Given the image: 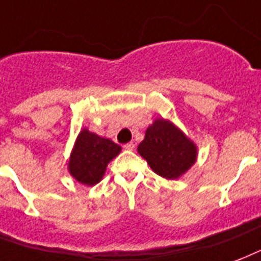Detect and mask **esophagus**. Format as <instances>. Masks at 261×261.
Returning a JSON list of instances; mask_svg holds the SVG:
<instances>
[{
	"label": "esophagus",
	"instance_id": "34e87169",
	"mask_svg": "<svg viewBox=\"0 0 261 261\" xmlns=\"http://www.w3.org/2000/svg\"><path fill=\"white\" fill-rule=\"evenodd\" d=\"M124 149H128V151H132V149H135V143H126V144L124 145Z\"/></svg>",
	"mask_w": 261,
	"mask_h": 261
}]
</instances>
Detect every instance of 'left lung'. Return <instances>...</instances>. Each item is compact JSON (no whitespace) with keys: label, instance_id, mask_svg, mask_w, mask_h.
I'll return each mask as SVG.
<instances>
[{"label":"left lung","instance_id":"obj_1","mask_svg":"<svg viewBox=\"0 0 261 261\" xmlns=\"http://www.w3.org/2000/svg\"><path fill=\"white\" fill-rule=\"evenodd\" d=\"M137 151L156 174L178 178L195 163L196 145L169 121L156 120L145 130Z\"/></svg>","mask_w":261,"mask_h":261}]
</instances>
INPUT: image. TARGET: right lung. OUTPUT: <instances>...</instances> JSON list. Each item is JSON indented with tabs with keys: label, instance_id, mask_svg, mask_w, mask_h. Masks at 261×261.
I'll return each instance as SVG.
<instances>
[{
	"label": "right lung",
	"instance_id": "right-lung-1",
	"mask_svg": "<svg viewBox=\"0 0 261 261\" xmlns=\"http://www.w3.org/2000/svg\"><path fill=\"white\" fill-rule=\"evenodd\" d=\"M120 151L121 147L114 141L83 129L70 155V174L84 185H95L102 179L109 162Z\"/></svg>",
	"mask_w": 261,
	"mask_h": 261
}]
</instances>
